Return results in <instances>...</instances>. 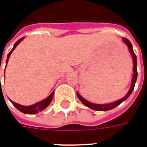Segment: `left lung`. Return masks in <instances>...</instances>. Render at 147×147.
I'll return each mask as SVG.
<instances>
[{
    "mask_svg": "<svg viewBox=\"0 0 147 147\" xmlns=\"http://www.w3.org/2000/svg\"><path fill=\"white\" fill-rule=\"evenodd\" d=\"M123 42L127 45V46L128 47V49H129L130 53L131 54V57H132V61H133V76L132 80H131V87H130V90H128V92L127 94L126 95L123 97V98L120 99V100H117L116 102H112V103H109V104H95V103H92V102H88L87 100L84 99L80 95L79 93L77 92V96L80 99L81 102L83 103V105H85L87 107H89L90 109H91L93 110H97V111H108L110 110V109H113L116 108L117 105H119L120 103H122L123 102H124L130 95L132 93L133 90H134V87H135V84H136V80H137V76H138V72H137V58H136V56L135 54V53L133 51L132 45L131 43L130 42V41L128 39L125 38H122Z\"/></svg>",
    "mask_w": 147,
    "mask_h": 147,
    "instance_id": "left-lung-1",
    "label": "left lung"
}]
</instances>
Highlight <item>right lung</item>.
<instances>
[{
	"label": "right lung",
	"mask_w": 147,
	"mask_h": 147,
	"mask_svg": "<svg viewBox=\"0 0 147 147\" xmlns=\"http://www.w3.org/2000/svg\"><path fill=\"white\" fill-rule=\"evenodd\" d=\"M24 38V37L20 39V40H18L17 42L15 43V45L14 46H13L12 49L8 53V57H7V60H6V65H7V64H8V59H9V57H10V55H11V53L13 52V50L16 49V47L19 45V43H20V42ZM53 94H54V91H53V92L50 94V95H49L48 97H47L45 99H44V100H42L41 102H37V103L34 104V105H28V106L20 105V104H18V103H16V102H12V101H11V100H10V101H11V102L12 103V105H14L15 107L18 110H20V112H22V113H24L25 114H36L38 113V112H41V111L44 110V109H45L46 108V107H47L50 103H51L52 99H53Z\"/></svg>",
	"instance_id": "1"
}]
</instances>
